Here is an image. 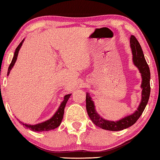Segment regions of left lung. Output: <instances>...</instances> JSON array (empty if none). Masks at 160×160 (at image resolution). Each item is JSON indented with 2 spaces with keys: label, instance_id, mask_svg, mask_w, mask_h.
<instances>
[{
  "label": "left lung",
  "instance_id": "1",
  "mask_svg": "<svg viewBox=\"0 0 160 160\" xmlns=\"http://www.w3.org/2000/svg\"><path fill=\"white\" fill-rule=\"evenodd\" d=\"M130 44L132 54V62L135 66L138 69L141 73V88L142 89L141 92V100L138 108L133 113L123 118L118 121H112L103 119L98 114L95 109L93 101L88 93H86V109L88 114L92 122L98 128L102 129L112 130V131H118L130 127L136 122L146 106L147 105L148 98L150 96V70L147 61L145 59L142 48L139 42L134 35H131L130 38Z\"/></svg>",
  "mask_w": 160,
  "mask_h": 160
}]
</instances>
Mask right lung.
<instances>
[{
    "label": "right lung",
    "instance_id": "right-lung-1",
    "mask_svg": "<svg viewBox=\"0 0 160 160\" xmlns=\"http://www.w3.org/2000/svg\"><path fill=\"white\" fill-rule=\"evenodd\" d=\"M24 39L22 40V41L20 42L19 46H17V48H16L14 55H13V57L12 58V63H11L9 67H8V73L7 75H9L10 71L12 70L13 67L14 66V64L16 63V61L17 59L18 53H19V51L21 48V47L23 44ZM71 94H67V95H65L64 97V100L63 102L61 103L59 107H58L57 111L55 112V114L52 116V118L49 119V120L45 121V122L38 123V124L35 125H30V124H26V123H24L20 121L19 120H17L19 121V122H21V124L23 125L24 127L28 128L32 131L35 132H42V131H48V130H51L55 129V128H58V126L60 125L61 122H62L63 117H64V108L65 106H66V103L67 101L69 100V97H70Z\"/></svg>",
    "mask_w": 160,
    "mask_h": 160
}]
</instances>
